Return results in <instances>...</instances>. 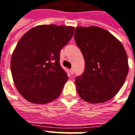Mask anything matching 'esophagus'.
Instances as JSON below:
<instances>
[{
    "label": "esophagus",
    "mask_w": 135,
    "mask_h": 135,
    "mask_svg": "<svg viewBox=\"0 0 135 135\" xmlns=\"http://www.w3.org/2000/svg\"><path fill=\"white\" fill-rule=\"evenodd\" d=\"M70 73H71V75H73V74L75 73V69H74V68H71V69H70Z\"/></svg>",
    "instance_id": "34e87169"
}]
</instances>
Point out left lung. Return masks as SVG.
<instances>
[{
    "label": "left lung",
    "mask_w": 135,
    "mask_h": 135,
    "mask_svg": "<svg viewBox=\"0 0 135 135\" xmlns=\"http://www.w3.org/2000/svg\"><path fill=\"white\" fill-rule=\"evenodd\" d=\"M75 40L85 60V71L75 79L80 97L90 103L112 99L123 86L129 72L123 44L98 26H78Z\"/></svg>",
    "instance_id": "obj_1"
}]
</instances>
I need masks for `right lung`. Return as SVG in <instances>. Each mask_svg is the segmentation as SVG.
I'll list each match as a JSON object with an SVG mask.
<instances>
[{
    "label": "right lung",
    "instance_id": "obj_1",
    "mask_svg": "<svg viewBox=\"0 0 135 135\" xmlns=\"http://www.w3.org/2000/svg\"><path fill=\"white\" fill-rule=\"evenodd\" d=\"M74 32L73 26H37L18 41L11 58V71L26 100L46 104L60 96L69 78L59 63L60 52Z\"/></svg>",
    "mask_w": 135,
    "mask_h": 135
}]
</instances>
